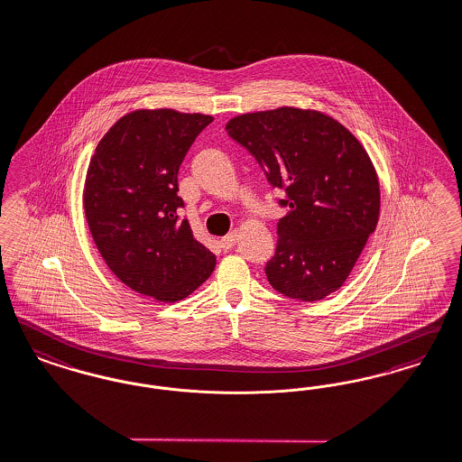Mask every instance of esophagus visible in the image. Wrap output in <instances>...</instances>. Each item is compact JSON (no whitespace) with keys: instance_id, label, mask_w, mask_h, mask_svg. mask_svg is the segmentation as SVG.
<instances>
[{"instance_id":"esophagus-1","label":"esophagus","mask_w":462,"mask_h":462,"mask_svg":"<svg viewBox=\"0 0 462 462\" xmlns=\"http://www.w3.org/2000/svg\"><path fill=\"white\" fill-rule=\"evenodd\" d=\"M236 240H238V231L235 229V231H231L229 235H226V236L220 240V246H222L224 250H229V248L235 246Z\"/></svg>"}]
</instances>
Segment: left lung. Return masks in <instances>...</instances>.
Segmentation results:
<instances>
[{
  "label": "left lung",
  "instance_id": "1",
  "mask_svg": "<svg viewBox=\"0 0 462 462\" xmlns=\"http://www.w3.org/2000/svg\"><path fill=\"white\" fill-rule=\"evenodd\" d=\"M226 130L285 191L289 214L264 267L271 287L304 302L340 289L379 220V180L364 146L337 120L297 107L240 115Z\"/></svg>",
  "mask_w": 462,
  "mask_h": 462
}]
</instances>
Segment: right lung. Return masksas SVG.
<instances>
[{"label": "right lung", "instance_id": "right-lung-1", "mask_svg": "<svg viewBox=\"0 0 462 462\" xmlns=\"http://www.w3.org/2000/svg\"><path fill=\"white\" fill-rule=\"evenodd\" d=\"M208 115L139 109L100 139L83 207L107 267L132 291L162 302L188 297L212 274L216 255L179 219V167Z\"/></svg>", "mask_w": 462, "mask_h": 462}]
</instances>
